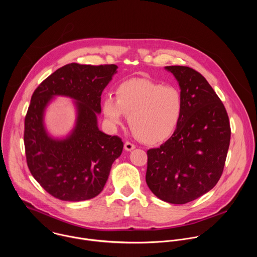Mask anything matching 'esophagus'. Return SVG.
<instances>
[{"mask_svg":"<svg viewBox=\"0 0 257 257\" xmlns=\"http://www.w3.org/2000/svg\"><path fill=\"white\" fill-rule=\"evenodd\" d=\"M124 149H125V151H127V152H131L132 150L135 149V144L131 143L130 141H126L125 144H124Z\"/></svg>","mask_w":257,"mask_h":257,"instance_id":"1","label":"esophagus"}]
</instances>
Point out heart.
Instances as JSON below:
<instances>
[{
  "instance_id": "obj_1",
  "label": "heart",
  "mask_w": 257,
  "mask_h": 257,
  "mask_svg": "<svg viewBox=\"0 0 257 257\" xmlns=\"http://www.w3.org/2000/svg\"><path fill=\"white\" fill-rule=\"evenodd\" d=\"M116 96L108 94L102 100V114L109 128L116 129L126 115L139 139L155 143L171 136L179 124L183 96L175 86L131 79L119 85Z\"/></svg>"
}]
</instances>
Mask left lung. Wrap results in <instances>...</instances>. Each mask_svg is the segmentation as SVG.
I'll return each instance as SVG.
<instances>
[{"instance_id": "obj_1", "label": "left lung", "mask_w": 257, "mask_h": 257, "mask_svg": "<svg viewBox=\"0 0 257 257\" xmlns=\"http://www.w3.org/2000/svg\"><path fill=\"white\" fill-rule=\"evenodd\" d=\"M179 82L183 112L174 134L148 151L146 184L160 199L190 202L211 190L221 178L231 139L224 103L192 68L167 66Z\"/></svg>"}]
</instances>
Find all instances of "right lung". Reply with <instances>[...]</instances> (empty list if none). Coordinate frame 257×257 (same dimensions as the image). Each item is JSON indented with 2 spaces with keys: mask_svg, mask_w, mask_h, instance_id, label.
<instances>
[{
  "mask_svg": "<svg viewBox=\"0 0 257 257\" xmlns=\"http://www.w3.org/2000/svg\"><path fill=\"white\" fill-rule=\"evenodd\" d=\"M117 68L71 63L56 70L31 96L24 121L27 166L40 185L58 199L82 201L98 195L122 154V139L101 132L96 118L101 92ZM55 95L77 100V125L65 140L52 139L43 126L44 108Z\"/></svg>",
  "mask_w": 257,
  "mask_h": 257,
  "instance_id": "obj_1",
  "label": "right lung"
}]
</instances>
